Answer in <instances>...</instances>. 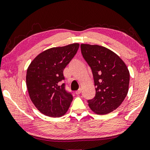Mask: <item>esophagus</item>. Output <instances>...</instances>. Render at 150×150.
Here are the masks:
<instances>
[{
	"label": "esophagus",
	"mask_w": 150,
	"mask_h": 150,
	"mask_svg": "<svg viewBox=\"0 0 150 150\" xmlns=\"http://www.w3.org/2000/svg\"><path fill=\"white\" fill-rule=\"evenodd\" d=\"M81 93V89H78L77 91H76V94H77V95H79V94H80Z\"/></svg>",
	"instance_id": "obj_1"
}]
</instances>
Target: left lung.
<instances>
[{"label":"left lung","instance_id":"1","mask_svg":"<svg viewBox=\"0 0 150 150\" xmlns=\"http://www.w3.org/2000/svg\"><path fill=\"white\" fill-rule=\"evenodd\" d=\"M83 58L91 67L96 96L87 101L98 115H106L119 107L128 91L130 73L115 53L98 45L81 44Z\"/></svg>","mask_w":150,"mask_h":150}]
</instances>
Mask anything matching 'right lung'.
I'll list each match as a JSON object with an SVG mask.
<instances>
[{"instance_id": "right-lung-1", "label": "right lung", "mask_w": 150, "mask_h": 150, "mask_svg": "<svg viewBox=\"0 0 150 150\" xmlns=\"http://www.w3.org/2000/svg\"><path fill=\"white\" fill-rule=\"evenodd\" d=\"M76 43L46 50L30 63L26 71V87L35 107L45 115L59 117L66 113L73 100L63 83V70L76 54Z\"/></svg>"}]
</instances>
